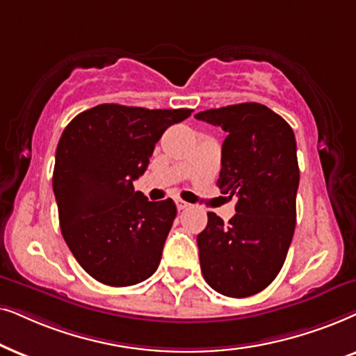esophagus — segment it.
<instances>
[{"label": "esophagus", "mask_w": 356, "mask_h": 356, "mask_svg": "<svg viewBox=\"0 0 356 356\" xmlns=\"http://www.w3.org/2000/svg\"><path fill=\"white\" fill-rule=\"evenodd\" d=\"M175 207H177V210H186V208L188 207V203L181 200V198H177V200H175Z\"/></svg>", "instance_id": "1"}]
</instances>
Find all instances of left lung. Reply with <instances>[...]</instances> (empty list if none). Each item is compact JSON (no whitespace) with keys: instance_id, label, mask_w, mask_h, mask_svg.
Returning a JSON list of instances; mask_svg holds the SVG:
<instances>
[{"instance_id":"obj_1","label":"left lung","mask_w":356,"mask_h":356,"mask_svg":"<svg viewBox=\"0 0 356 356\" xmlns=\"http://www.w3.org/2000/svg\"><path fill=\"white\" fill-rule=\"evenodd\" d=\"M195 118L227 134L216 186L236 198L229 221L210 211L197 236L203 278L225 296H252L275 280L295 233L300 186L295 134L278 113L257 102L210 108Z\"/></svg>"}]
</instances>
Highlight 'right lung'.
<instances>
[{
  "mask_svg": "<svg viewBox=\"0 0 356 356\" xmlns=\"http://www.w3.org/2000/svg\"><path fill=\"white\" fill-rule=\"evenodd\" d=\"M191 113L101 104L78 113L61 134L51 181L61 234L104 285H136L158 268L177 208L170 198L148 202L134 181L164 131Z\"/></svg>",
  "mask_w": 356,
  "mask_h": 356,
  "instance_id": "obj_1",
  "label": "right lung"
}]
</instances>
